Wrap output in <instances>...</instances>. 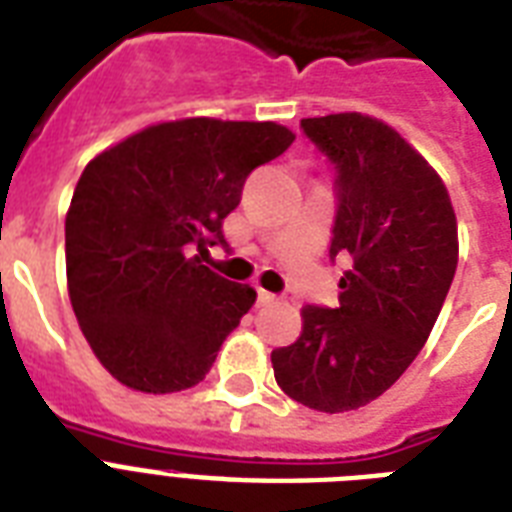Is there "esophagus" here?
I'll return each instance as SVG.
<instances>
[{
  "label": "esophagus",
  "mask_w": 512,
  "mask_h": 512,
  "mask_svg": "<svg viewBox=\"0 0 512 512\" xmlns=\"http://www.w3.org/2000/svg\"><path fill=\"white\" fill-rule=\"evenodd\" d=\"M279 300V297L273 295V292H265V289H257V305H273Z\"/></svg>",
  "instance_id": "obj_1"
}]
</instances>
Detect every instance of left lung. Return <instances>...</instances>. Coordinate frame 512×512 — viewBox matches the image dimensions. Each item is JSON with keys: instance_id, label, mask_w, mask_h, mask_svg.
Returning a JSON list of instances; mask_svg holds the SVG:
<instances>
[{"instance_id": "1", "label": "left lung", "mask_w": 512, "mask_h": 512, "mask_svg": "<svg viewBox=\"0 0 512 512\" xmlns=\"http://www.w3.org/2000/svg\"><path fill=\"white\" fill-rule=\"evenodd\" d=\"M335 172L329 257H348L340 303L305 305L303 335L271 353L289 398L348 412L406 372L457 271V217L441 177L388 124L361 114L303 119Z\"/></svg>"}]
</instances>
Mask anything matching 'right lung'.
Instances as JSON below:
<instances>
[{
	"label": "right lung",
	"mask_w": 512,
	"mask_h": 512,
	"mask_svg": "<svg viewBox=\"0 0 512 512\" xmlns=\"http://www.w3.org/2000/svg\"><path fill=\"white\" fill-rule=\"evenodd\" d=\"M292 140L281 124L199 116L148 127L84 167L66 215L68 295L127 388L175 393L207 377L257 292L193 249L228 247L223 220L244 180Z\"/></svg>",
	"instance_id": "add662e5"
}]
</instances>
